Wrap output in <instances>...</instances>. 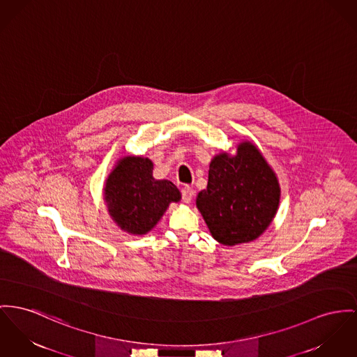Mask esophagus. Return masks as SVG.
I'll return each instance as SVG.
<instances>
[{
  "label": "esophagus",
  "mask_w": 357,
  "mask_h": 357,
  "mask_svg": "<svg viewBox=\"0 0 357 357\" xmlns=\"http://www.w3.org/2000/svg\"><path fill=\"white\" fill-rule=\"evenodd\" d=\"M193 190L188 187V185H185L183 190H181V199H183V202L184 203H190V200H192V197H193Z\"/></svg>",
  "instance_id": "34e87169"
}]
</instances>
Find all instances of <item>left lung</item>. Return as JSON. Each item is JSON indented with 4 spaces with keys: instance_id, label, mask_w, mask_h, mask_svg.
Instances as JSON below:
<instances>
[{
    "instance_id": "obj_1",
    "label": "left lung",
    "mask_w": 357,
    "mask_h": 357,
    "mask_svg": "<svg viewBox=\"0 0 357 357\" xmlns=\"http://www.w3.org/2000/svg\"><path fill=\"white\" fill-rule=\"evenodd\" d=\"M280 187L273 170L250 142L238 146L237 155L214 157L208 184L196 206L213 237L233 246L260 237L279 207Z\"/></svg>"
}]
</instances>
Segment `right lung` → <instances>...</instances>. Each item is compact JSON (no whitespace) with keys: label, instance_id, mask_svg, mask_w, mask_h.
<instances>
[{"label":"right lung","instance_id":"obj_1","mask_svg":"<svg viewBox=\"0 0 357 357\" xmlns=\"http://www.w3.org/2000/svg\"><path fill=\"white\" fill-rule=\"evenodd\" d=\"M104 199L121 230L142 236L150 231L181 193L167 180L153 177V162L142 157H124L109 174Z\"/></svg>","mask_w":357,"mask_h":357}]
</instances>
